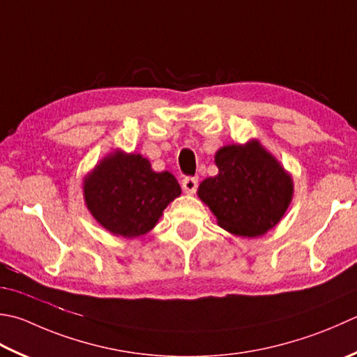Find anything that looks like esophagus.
I'll return each instance as SVG.
<instances>
[{
  "label": "esophagus",
  "instance_id": "1",
  "mask_svg": "<svg viewBox=\"0 0 357 357\" xmlns=\"http://www.w3.org/2000/svg\"><path fill=\"white\" fill-rule=\"evenodd\" d=\"M183 188H184L185 193L193 195L195 192H197V188H198V178L185 176V178L183 179Z\"/></svg>",
  "mask_w": 357,
  "mask_h": 357
}]
</instances>
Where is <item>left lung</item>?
<instances>
[{
    "instance_id": "left-lung-1",
    "label": "left lung",
    "mask_w": 357,
    "mask_h": 357,
    "mask_svg": "<svg viewBox=\"0 0 357 357\" xmlns=\"http://www.w3.org/2000/svg\"><path fill=\"white\" fill-rule=\"evenodd\" d=\"M215 164L218 174L202 181L198 197L222 229L258 236L283 218L294 193L292 178L260 142L222 146Z\"/></svg>"
}]
</instances>
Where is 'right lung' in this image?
<instances>
[{
    "label": "right lung",
    "mask_w": 357,
    "mask_h": 357,
    "mask_svg": "<svg viewBox=\"0 0 357 357\" xmlns=\"http://www.w3.org/2000/svg\"><path fill=\"white\" fill-rule=\"evenodd\" d=\"M179 195L181 187L172 173H158L146 158L121 150L103 158L83 181L91 215L123 238H136L151 230Z\"/></svg>",
    "instance_id": "right-lung-1"
}]
</instances>
